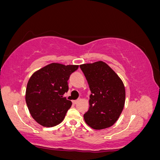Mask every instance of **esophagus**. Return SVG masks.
<instances>
[{"label":"esophagus","instance_id":"34e87169","mask_svg":"<svg viewBox=\"0 0 160 160\" xmlns=\"http://www.w3.org/2000/svg\"><path fill=\"white\" fill-rule=\"evenodd\" d=\"M78 101H72V103L74 105H75V104L78 103Z\"/></svg>","mask_w":160,"mask_h":160}]
</instances>
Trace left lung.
<instances>
[{
  "mask_svg": "<svg viewBox=\"0 0 160 160\" xmlns=\"http://www.w3.org/2000/svg\"><path fill=\"white\" fill-rule=\"evenodd\" d=\"M80 68L91 91L85 121L94 129L110 127L118 120L124 106L126 92L122 80L102 61L84 64Z\"/></svg>",
  "mask_w": 160,
  "mask_h": 160,
  "instance_id": "8db88e82",
  "label": "left lung"
}]
</instances>
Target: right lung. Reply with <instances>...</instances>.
<instances>
[{
  "label": "right lung",
  "instance_id": "right-lung-1",
  "mask_svg": "<svg viewBox=\"0 0 160 160\" xmlns=\"http://www.w3.org/2000/svg\"><path fill=\"white\" fill-rule=\"evenodd\" d=\"M78 65L52 63L35 72L27 83L26 102L33 118L40 125L52 127L60 123L72 102L64 94L68 80Z\"/></svg>",
  "mask_w": 160,
  "mask_h": 160
}]
</instances>
